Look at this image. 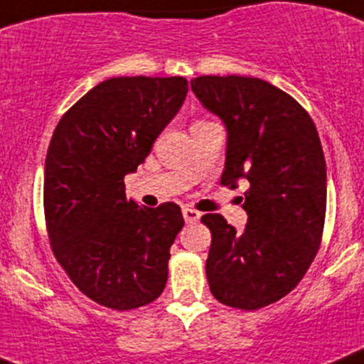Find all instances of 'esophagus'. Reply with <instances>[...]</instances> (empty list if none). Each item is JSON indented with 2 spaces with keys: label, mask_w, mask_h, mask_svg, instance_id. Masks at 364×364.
Here are the masks:
<instances>
[{
  "label": "esophagus",
  "mask_w": 364,
  "mask_h": 364,
  "mask_svg": "<svg viewBox=\"0 0 364 364\" xmlns=\"http://www.w3.org/2000/svg\"><path fill=\"white\" fill-rule=\"evenodd\" d=\"M183 218H185L186 223H198L199 218H201V214H199L198 210H194V208L185 206V208H183Z\"/></svg>",
  "instance_id": "obj_1"
}]
</instances>
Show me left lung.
<instances>
[{
  "label": "left lung",
  "mask_w": 364,
  "mask_h": 364,
  "mask_svg": "<svg viewBox=\"0 0 364 364\" xmlns=\"http://www.w3.org/2000/svg\"><path fill=\"white\" fill-rule=\"evenodd\" d=\"M196 97L227 127L221 185L247 179V227L203 215L212 245L206 279L219 303L257 310L297 287L312 264L326 214V163L309 112L281 88L245 76H199Z\"/></svg>",
  "instance_id": "left-lung-1"
}]
</instances>
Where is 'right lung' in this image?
<instances>
[{"instance_id":"obj_1","label":"right lung","mask_w":364,"mask_h":364,"mask_svg":"<svg viewBox=\"0 0 364 364\" xmlns=\"http://www.w3.org/2000/svg\"><path fill=\"white\" fill-rule=\"evenodd\" d=\"M188 92L185 77H112L63 114L48 145L43 205L58 263L87 297L112 310L161 296L181 208L127 199L136 172Z\"/></svg>"}]
</instances>
